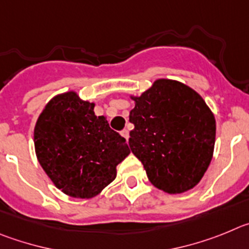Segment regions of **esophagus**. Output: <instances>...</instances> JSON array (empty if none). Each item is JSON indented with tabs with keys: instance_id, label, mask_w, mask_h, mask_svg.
<instances>
[{
	"instance_id": "obj_1",
	"label": "esophagus",
	"mask_w": 249,
	"mask_h": 249,
	"mask_svg": "<svg viewBox=\"0 0 249 249\" xmlns=\"http://www.w3.org/2000/svg\"><path fill=\"white\" fill-rule=\"evenodd\" d=\"M120 134H122V136H123V138H125V139H126V141L129 140V130H127V129H124V130H122V133H120Z\"/></svg>"
}]
</instances>
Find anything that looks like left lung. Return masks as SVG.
<instances>
[{"label":"left lung","instance_id":"8db88e82","mask_svg":"<svg viewBox=\"0 0 249 249\" xmlns=\"http://www.w3.org/2000/svg\"><path fill=\"white\" fill-rule=\"evenodd\" d=\"M135 100L129 145L152 185L181 194L200 182L212 160L216 122L198 93L159 79Z\"/></svg>","mask_w":249,"mask_h":249}]
</instances>
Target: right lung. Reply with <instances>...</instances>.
<instances>
[{
	"label": "right lung",
	"mask_w": 249,
	"mask_h": 249,
	"mask_svg": "<svg viewBox=\"0 0 249 249\" xmlns=\"http://www.w3.org/2000/svg\"><path fill=\"white\" fill-rule=\"evenodd\" d=\"M93 109V103L80 100L74 91L60 94L46 105L35 127L38 161L58 189L71 197L99 194L130 152L125 139Z\"/></svg>",
	"instance_id": "obj_1"
}]
</instances>
